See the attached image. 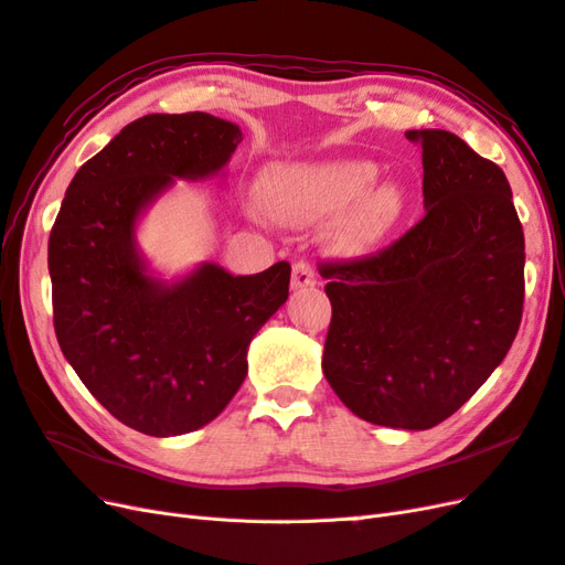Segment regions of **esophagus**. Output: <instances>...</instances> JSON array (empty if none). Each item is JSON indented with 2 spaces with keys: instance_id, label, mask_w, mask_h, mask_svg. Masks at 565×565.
Here are the masks:
<instances>
[{
  "instance_id": "1",
  "label": "esophagus",
  "mask_w": 565,
  "mask_h": 565,
  "mask_svg": "<svg viewBox=\"0 0 565 565\" xmlns=\"http://www.w3.org/2000/svg\"><path fill=\"white\" fill-rule=\"evenodd\" d=\"M316 285V270L309 262L299 259L292 268V287L295 289H306V287H313Z\"/></svg>"
}]
</instances>
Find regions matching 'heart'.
Wrapping results in <instances>:
<instances>
[{"label":"heart","mask_w":565,"mask_h":565,"mask_svg":"<svg viewBox=\"0 0 565 565\" xmlns=\"http://www.w3.org/2000/svg\"><path fill=\"white\" fill-rule=\"evenodd\" d=\"M380 169L365 160H330L318 164L276 167L266 179L270 210L295 218H318L348 210L339 221V241L351 249L382 237L403 210L393 183L372 188Z\"/></svg>","instance_id":"obj_1"}]
</instances>
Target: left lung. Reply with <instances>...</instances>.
<instances>
[{"mask_svg": "<svg viewBox=\"0 0 565 565\" xmlns=\"http://www.w3.org/2000/svg\"><path fill=\"white\" fill-rule=\"evenodd\" d=\"M422 143L424 216L396 243L320 264L322 372L353 415L431 429L483 386L523 316L525 241L502 169L443 129Z\"/></svg>", "mask_w": 565, "mask_h": 565, "instance_id": "8db88e82", "label": "left lung"}]
</instances>
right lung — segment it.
I'll return each instance as SVG.
<instances>
[{
  "label": "right lung",
  "mask_w": 565,
  "mask_h": 565,
  "mask_svg": "<svg viewBox=\"0 0 565 565\" xmlns=\"http://www.w3.org/2000/svg\"><path fill=\"white\" fill-rule=\"evenodd\" d=\"M243 131L210 113L146 115L84 162L49 235L58 347L108 413L148 436L218 417L247 374L252 337L289 295L287 262L256 276L202 264L148 276L136 221L177 179L224 169Z\"/></svg>",
  "instance_id": "obj_1"
}]
</instances>
